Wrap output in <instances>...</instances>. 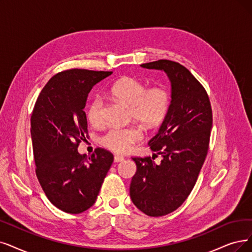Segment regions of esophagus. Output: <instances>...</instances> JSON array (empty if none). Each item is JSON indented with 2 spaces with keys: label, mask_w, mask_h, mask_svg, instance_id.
Instances as JSON below:
<instances>
[{
  "label": "esophagus",
  "mask_w": 252,
  "mask_h": 252,
  "mask_svg": "<svg viewBox=\"0 0 252 252\" xmlns=\"http://www.w3.org/2000/svg\"><path fill=\"white\" fill-rule=\"evenodd\" d=\"M114 160H115V162H121V161H123L124 160V157L123 156H119V155H116L115 156V158H114Z\"/></svg>",
  "instance_id": "1"
}]
</instances>
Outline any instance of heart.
<instances>
[{
  "mask_svg": "<svg viewBox=\"0 0 252 252\" xmlns=\"http://www.w3.org/2000/svg\"><path fill=\"white\" fill-rule=\"evenodd\" d=\"M108 95L130 107L133 119L146 127H154L161 123L168 113L170 96L166 89L153 87L147 89L146 85L134 77L118 79L107 90ZM103 118V103L96 97L89 104L87 119L90 124L99 125ZM142 137L136 127H113L102 135L101 144L117 153H126L133 144Z\"/></svg>",
  "mask_w": 252,
  "mask_h": 252,
  "instance_id": "b5f03b06",
  "label": "heart"
}]
</instances>
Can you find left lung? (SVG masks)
<instances>
[{
  "label": "left lung",
  "mask_w": 252,
  "mask_h": 252,
  "mask_svg": "<svg viewBox=\"0 0 252 252\" xmlns=\"http://www.w3.org/2000/svg\"><path fill=\"white\" fill-rule=\"evenodd\" d=\"M140 66L162 70L172 85L168 113L148 143L152 158H132L136 173L130 197L146 215L158 217L177 210L196 183L209 149L212 108L205 88L184 66L169 60ZM158 155L163 157L159 165L154 161Z\"/></svg>",
  "instance_id": "left-lung-1"
}]
</instances>
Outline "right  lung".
Instances as JSON below:
<instances>
[{
    "label": "right lung",
    "mask_w": 252,
    "mask_h": 252,
    "mask_svg": "<svg viewBox=\"0 0 252 252\" xmlns=\"http://www.w3.org/2000/svg\"><path fill=\"white\" fill-rule=\"evenodd\" d=\"M112 71L71 69L48 80L40 92L31 117L36 176L49 202L70 214L91 208L114 156L97 148L88 157L79 143L88 134L84 112L92 88Z\"/></svg>",
    "instance_id": "add662e5"
}]
</instances>
